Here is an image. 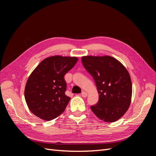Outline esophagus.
Segmentation results:
<instances>
[{
    "label": "esophagus",
    "instance_id": "34e87169",
    "mask_svg": "<svg viewBox=\"0 0 156 156\" xmlns=\"http://www.w3.org/2000/svg\"><path fill=\"white\" fill-rule=\"evenodd\" d=\"M87 95H88V94H87L86 92H84V91H83V92L81 93V96H82L83 98L87 97Z\"/></svg>",
    "mask_w": 156,
    "mask_h": 156
}]
</instances>
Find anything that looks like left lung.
I'll return each mask as SVG.
<instances>
[{
  "label": "left lung",
  "mask_w": 156,
  "mask_h": 156,
  "mask_svg": "<svg viewBox=\"0 0 156 156\" xmlns=\"http://www.w3.org/2000/svg\"><path fill=\"white\" fill-rule=\"evenodd\" d=\"M83 66L93 77L99 101L91 110L99 119L107 122H116L123 116L131 103L132 83L126 68L110 56H84Z\"/></svg>",
  "instance_id": "1"
}]
</instances>
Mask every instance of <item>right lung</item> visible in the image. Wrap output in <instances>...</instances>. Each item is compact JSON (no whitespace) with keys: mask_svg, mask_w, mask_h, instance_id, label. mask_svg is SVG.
Wrapping results in <instances>:
<instances>
[{"mask_svg":"<svg viewBox=\"0 0 156 156\" xmlns=\"http://www.w3.org/2000/svg\"><path fill=\"white\" fill-rule=\"evenodd\" d=\"M77 61L74 56H52L34 69L25 88V101L33 114L49 121L64 111L70 100L65 94L67 85L64 75Z\"/></svg>","mask_w":156,"mask_h":156,"instance_id":"right-lung-1","label":"right lung"}]
</instances>
